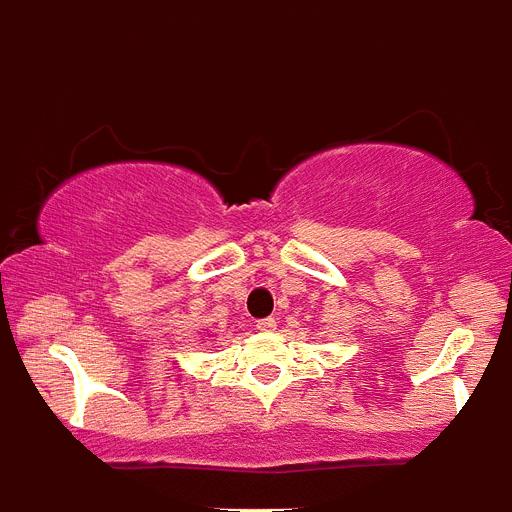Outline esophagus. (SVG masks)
<instances>
[{
  "instance_id": "1",
  "label": "esophagus",
  "mask_w": 512,
  "mask_h": 512,
  "mask_svg": "<svg viewBox=\"0 0 512 512\" xmlns=\"http://www.w3.org/2000/svg\"><path fill=\"white\" fill-rule=\"evenodd\" d=\"M274 328H277V320H274V318L256 320V330H261V333H271Z\"/></svg>"
}]
</instances>
